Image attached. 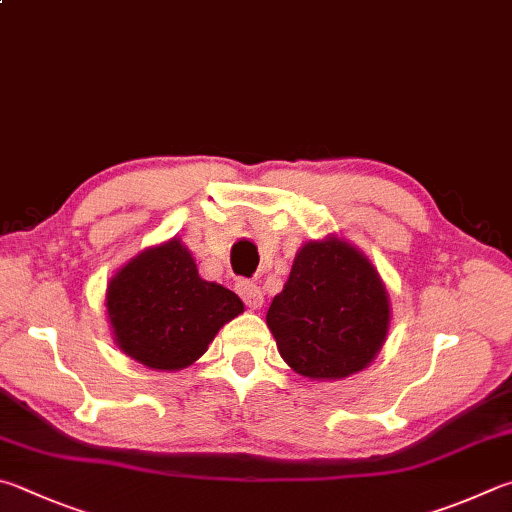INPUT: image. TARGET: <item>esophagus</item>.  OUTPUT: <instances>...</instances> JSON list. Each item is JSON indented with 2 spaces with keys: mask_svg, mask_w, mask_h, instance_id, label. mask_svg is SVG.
I'll use <instances>...</instances> for the list:
<instances>
[{
  "mask_svg": "<svg viewBox=\"0 0 512 512\" xmlns=\"http://www.w3.org/2000/svg\"><path fill=\"white\" fill-rule=\"evenodd\" d=\"M235 288H237L239 297H241V300H244V304L248 306V309H259V306L264 304L262 288H259L255 282H250V280H237Z\"/></svg>",
  "mask_w": 512,
  "mask_h": 512,
  "instance_id": "esophagus-1",
  "label": "esophagus"
}]
</instances>
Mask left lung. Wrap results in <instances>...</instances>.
<instances>
[{
	"label": "left lung",
	"instance_id": "obj_1",
	"mask_svg": "<svg viewBox=\"0 0 512 512\" xmlns=\"http://www.w3.org/2000/svg\"><path fill=\"white\" fill-rule=\"evenodd\" d=\"M282 358L306 378H345L365 369L389 327V300L369 259L336 237L295 255L266 313Z\"/></svg>",
	"mask_w": 512,
	"mask_h": 512
}]
</instances>
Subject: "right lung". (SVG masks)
Masks as SVG:
<instances>
[{"instance_id":"1","label":"right lung","mask_w":512,"mask_h":512,"mask_svg":"<svg viewBox=\"0 0 512 512\" xmlns=\"http://www.w3.org/2000/svg\"><path fill=\"white\" fill-rule=\"evenodd\" d=\"M244 311L239 297L199 277L179 239L145 250L111 277L107 313L118 347L152 369H183Z\"/></svg>"}]
</instances>
